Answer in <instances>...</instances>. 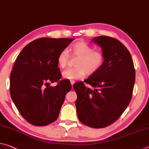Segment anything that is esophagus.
Segmentation results:
<instances>
[{"mask_svg":"<svg viewBox=\"0 0 149 149\" xmlns=\"http://www.w3.org/2000/svg\"><path fill=\"white\" fill-rule=\"evenodd\" d=\"M70 84H72V86L73 84H74V81H70Z\"/></svg>","mask_w":149,"mask_h":149,"instance_id":"34e87169","label":"esophagus"}]
</instances>
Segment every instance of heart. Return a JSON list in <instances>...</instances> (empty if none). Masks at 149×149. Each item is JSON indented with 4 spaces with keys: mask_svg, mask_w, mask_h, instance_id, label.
<instances>
[{
    "mask_svg": "<svg viewBox=\"0 0 149 149\" xmlns=\"http://www.w3.org/2000/svg\"><path fill=\"white\" fill-rule=\"evenodd\" d=\"M71 51L74 55L79 56L76 61V68H68L62 73L65 79L72 81L83 78L86 71L88 74L95 72L101 67L104 56L101 52L94 51L91 45L84 42H79L72 45ZM69 57L68 51L63 49L57 57V63L61 68L65 67Z\"/></svg>",
    "mask_w": 149,
    "mask_h": 149,
    "instance_id": "obj_1",
    "label": "heart"
}]
</instances>
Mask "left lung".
<instances>
[{
    "mask_svg": "<svg viewBox=\"0 0 149 149\" xmlns=\"http://www.w3.org/2000/svg\"><path fill=\"white\" fill-rule=\"evenodd\" d=\"M92 42L101 47V67L84 82L74 85L77 99V116L84 125L100 129L118 119L130 103L135 81L133 62L128 49L119 40L106 36L94 37Z\"/></svg>",
    "mask_w": 149,
    "mask_h": 149,
    "instance_id": "obj_1",
    "label": "left lung"
}]
</instances>
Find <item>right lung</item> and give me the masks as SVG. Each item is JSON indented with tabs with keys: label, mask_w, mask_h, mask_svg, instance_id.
<instances>
[{
	"label": "right lung",
	"mask_w": 149,
	"mask_h": 149,
	"mask_svg": "<svg viewBox=\"0 0 149 149\" xmlns=\"http://www.w3.org/2000/svg\"><path fill=\"white\" fill-rule=\"evenodd\" d=\"M72 38H40L32 41L18 55L10 76V96L25 120L35 126L55 121L65 96L71 90L61 80L57 57ZM58 81L54 87L51 83Z\"/></svg>",
	"instance_id": "right-lung-1"
}]
</instances>
